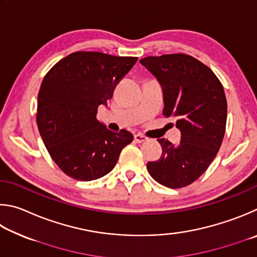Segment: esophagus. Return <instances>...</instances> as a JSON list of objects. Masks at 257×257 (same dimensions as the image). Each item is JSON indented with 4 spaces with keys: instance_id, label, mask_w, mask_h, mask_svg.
Returning a JSON list of instances; mask_svg holds the SVG:
<instances>
[{
    "instance_id": "obj_1",
    "label": "esophagus",
    "mask_w": 257,
    "mask_h": 257,
    "mask_svg": "<svg viewBox=\"0 0 257 257\" xmlns=\"http://www.w3.org/2000/svg\"><path fill=\"white\" fill-rule=\"evenodd\" d=\"M134 140H136L138 143H142V142L147 141L148 138L145 137V136H142V134H140V133H138V134H136V136H134Z\"/></svg>"
}]
</instances>
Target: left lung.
Instances as JSON below:
<instances>
[{
	"label": "left lung",
	"instance_id": "1",
	"mask_svg": "<svg viewBox=\"0 0 257 257\" xmlns=\"http://www.w3.org/2000/svg\"><path fill=\"white\" fill-rule=\"evenodd\" d=\"M164 92L166 117L176 118L178 146L158 139L163 155L147 165L151 177L169 188L194 183L217 156L226 132L227 99L212 70L186 54L148 56L140 60Z\"/></svg>",
	"mask_w": 257,
	"mask_h": 257
}]
</instances>
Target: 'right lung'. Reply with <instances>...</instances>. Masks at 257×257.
Masks as SVG:
<instances>
[{"instance_id":"1","label":"right lung","mask_w":257,"mask_h":257,"mask_svg":"<svg viewBox=\"0 0 257 257\" xmlns=\"http://www.w3.org/2000/svg\"><path fill=\"white\" fill-rule=\"evenodd\" d=\"M138 57L100 52H75L47 72L40 85L37 126L44 145L60 169L76 181L105 176L118 160L132 133L109 131L97 119L117 83Z\"/></svg>"}]
</instances>
